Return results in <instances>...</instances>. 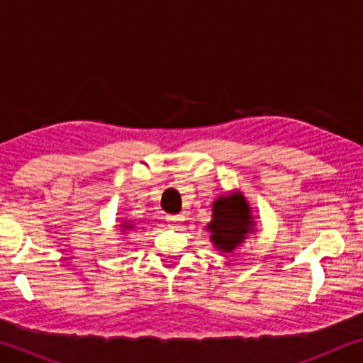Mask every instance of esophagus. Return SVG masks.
<instances>
[{
  "label": "esophagus",
  "mask_w": 363,
  "mask_h": 363,
  "mask_svg": "<svg viewBox=\"0 0 363 363\" xmlns=\"http://www.w3.org/2000/svg\"><path fill=\"white\" fill-rule=\"evenodd\" d=\"M167 220L169 227H173V229H179L184 220V216H168Z\"/></svg>",
  "instance_id": "esophagus-1"
}]
</instances>
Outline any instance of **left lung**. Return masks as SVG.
<instances>
[{"instance_id": "obj_1", "label": "left lung", "mask_w": 363, "mask_h": 363, "mask_svg": "<svg viewBox=\"0 0 363 363\" xmlns=\"http://www.w3.org/2000/svg\"><path fill=\"white\" fill-rule=\"evenodd\" d=\"M211 242L220 253H232L255 232V218L242 192L220 195L213 201V219L206 225Z\"/></svg>"}]
</instances>
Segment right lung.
Wrapping results in <instances>:
<instances>
[{
	"label": "right lung",
	"instance_id": "1",
	"mask_svg": "<svg viewBox=\"0 0 363 363\" xmlns=\"http://www.w3.org/2000/svg\"><path fill=\"white\" fill-rule=\"evenodd\" d=\"M121 227H123V230H134V224L133 223H123Z\"/></svg>",
	"mask_w": 363,
	"mask_h": 363
}]
</instances>
